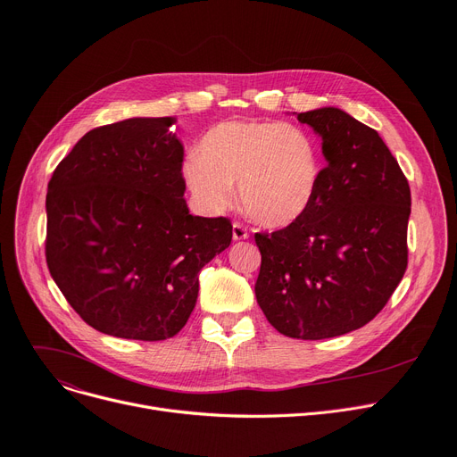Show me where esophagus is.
Listing matches in <instances>:
<instances>
[{"label":"esophagus","mask_w":457,"mask_h":457,"mask_svg":"<svg viewBox=\"0 0 457 457\" xmlns=\"http://www.w3.org/2000/svg\"><path fill=\"white\" fill-rule=\"evenodd\" d=\"M248 237H250V233L241 222H233V238H235V241H245V238H248Z\"/></svg>","instance_id":"1"}]
</instances>
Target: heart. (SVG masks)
Returning a JSON list of instances; mask_svg holds the SVG:
<instances>
[{"instance_id":"1","label":"heart","mask_w":457,"mask_h":457,"mask_svg":"<svg viewBox=\"0 0 457 457\" xmlns=\"http://www.w3.org/2000/svg\"><path fill=\"white\" fill-rule=\"evenodd\" d=\"M181 168L196 205L226 211L238 196L252 220L267 228L296 222L320 183V150L309 131L270 120H226L212 126Z\"/></svg>"}]
</instances>
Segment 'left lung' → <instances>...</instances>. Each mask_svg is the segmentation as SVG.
<instances>
[{
	"instance_id": "left-lung-1",
	"label": "left lung",
	"mask_w": 457,
	"mask_h": 457,
	"mask_svg": "<svg viewBox=\"0 0 457 457\" xmlns=\"http://www.w3.org/2000/svg\"><path fill=\"white\" fill-rule=\"evenodd\" d=\"M328 164L313 204L283 229L255 233V298L287 337L319 341L369 324L407 269L411 190L376 129L348 112H300Z\"/></svg>"
}]
</instances>
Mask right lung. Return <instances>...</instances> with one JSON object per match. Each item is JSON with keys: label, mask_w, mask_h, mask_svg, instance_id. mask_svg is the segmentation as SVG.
<instances>
[{"label": "right lung", "mask_w": 457, "mask_h": 457, "mask_svg": "<svg viewBox=\"0 0 457 457\" xmlns=\"http://www.w3.org/2000/svg\"><path fill=\"white\" fill-rule=\"evenodd\" d=\"M174 122L90 129L47 183V269L76 313L112 337H174L196 305L200 270L231 245L229 219L188 212Z\"/></svg>", "instance_id": "obj_1"}]
</instances>
